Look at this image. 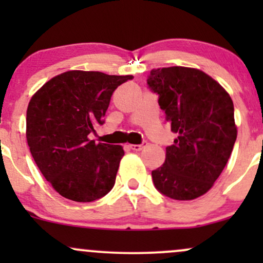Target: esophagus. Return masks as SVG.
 I'll use <instances>...</instances> for the list:
<instances>
[{
  "label": "esophagus",
  "instance_id": "obj_1",
  "mask_svg": "<svg viewBox=\"0 0 263 263\" xmlns=\"http://www.w3.org/2000/svg\"><path fill=\"white\" fill-rule=\"evenodd\" d=\"M128 147L134 151H141L144 148V144H128Z\"/></svg>",
  "mask_w": 263,
  "mask_h": 263
}]
</instances>
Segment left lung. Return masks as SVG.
Instances as JSON below:
<instances>
[{"label": "left lung", "instance_id": "8db88e82", "mask_svg": "<svg viewBox=\"0 0 263 263\" xmlns=\"http://www.w3.org/2000/svg\"><path fill=\"white\" fill-rule=\"evenodd\" d=\"M147 83L178 135L163 165L152 171L153 183L176 200L201 197L224 171L237 137L230 95L206 73L186 66L152 69Z\"/></svg>", "mask_w": 263, "mask_h": 263}]
</instances>
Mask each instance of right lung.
I'll list each match as a JSON object with an SVG mask.
<instances>
[{"instance_id":"1","label":"right lung","mask_w":263,"mask_h":263,"mask_svg":"<svg viewBox=\"0 0 263 263\" xmlns=\"http://www.w3.org/2000/svg\"><path fill=\"white\" fill-rule=\"evenodd\" d=\"M132 78L69 70L32 96L27 143L39 171L62 197L89 203L112 189L125 151L119 144L96 143L89 135L104 123L117 86Z\"/></svg>"}]
</instances>
